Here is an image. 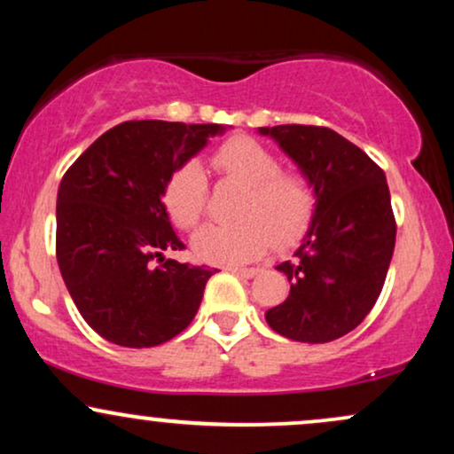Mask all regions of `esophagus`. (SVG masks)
I'll use <instances>...</instances> for the list:
<instances>
[{"label": "esophagus", "instance_id": "1", "mask_svg": "<svg viewBox=\"0 0 454 454\" xmlns=\"http://www.w3.org/2000/svg\"><path fill=\"white\" fill-rule=\"evenodd\" d=\"M231 273L234 275H241V278H254L258 273V269H249V267H226Z\"/></svg>", "mask_w": 454, "mask_h": 454}]
</instances>
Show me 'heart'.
<instances>
[{
  "instance_id": "1",
  "label": "heart",
  "mask_w": 454,
  "mask_h": 454,
  "mask_svg": "<svg viewBox=\"0 0 454 454\" xmlns=\"http://www.w3.org/2000/svg\"><path fill=\"white\" fill-rule=\"evenodd\" d=\"M222 179L241 184L231 223H209L194 237L198 258L217 264L247 262L273 245H290L307 231L316 211V192L303 173L279 168L273 151L249 137H234L211 153ZM209 205L205 175L184 164L164 185V207L181 231H194Z\"/></svg>"
}]
</instances>
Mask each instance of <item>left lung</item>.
Here are the masks:
<instances>
[{
  "label": "left lung",
  "instance_id": "8db88e82",
  "mask_svg": "<svg viewBox=\"0 0 454 454\" xmlns=\"http://www.w3.org/2000/svg\"><path fill=\"white\" fill-rule=\"evenodd\" d=\"M293 158L316 192L305 241L278 270L290 281L284 303L267 311L279 335L326 343L350 333L373 309L397 222L384 170L356 145L322 126L260 128Z\"/></svg>",
  "mask_w": 454,
  "mask_h": 454
}]
</instances>
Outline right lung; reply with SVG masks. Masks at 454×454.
I'll list each match as a JSON object with an SVG mask.
<instances>
[{"label":"right lung","instance_id":"obj_1","mask_svg":"<svg viewBox=\"0 0 454 454\" xmlns=\"http://www.w3.org/2000/svg\"><path fill=\"white\" fill-rule=\"evenodd\" d=\"M222 132L217 123L123 121L82 151L57 194L55 252L76 309L98 335L153 348L194 320L217 269L176 262L164 185Z\"/></svg>","mask_w":454,"mask_h":454}]
</instances>
